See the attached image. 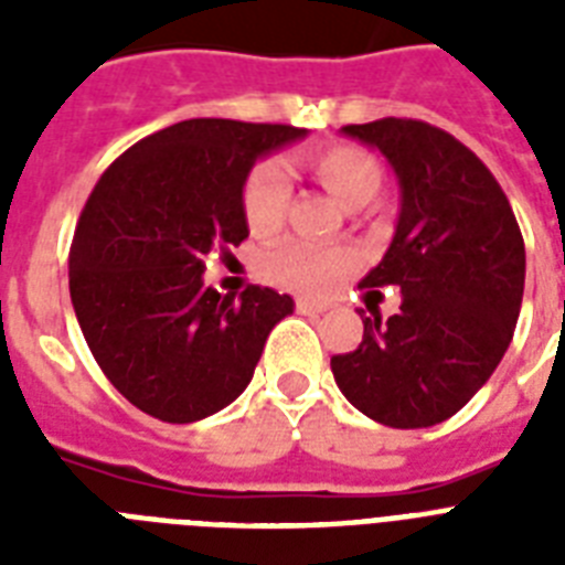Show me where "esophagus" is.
I'll return each mask as SVG.
<instances>
[{
	"label": "esophagus",
	"mask_w": 565,
	"mask_h": 565,
	"mask_svg": "<svg viewBox=\"0 0 565 565\" xmlns=\"http://www.w3.org/2000/svg\"><path fill=\"white\" fill-rule=\"evenodd\" d=\"M296 310H299V313H305V317H319V313H326V305H322V301L296 299Z\"/></svg>",
	"instance_id": "34e87169"
}]
</instances>
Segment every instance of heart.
<instances>
[{
	"label": "heart",
	"instance_id": "1",
	"mask_svg": "<svg viewBox=\"0 0 565 565\" xmlns=\"http://www.w3.org/2000/svg\"><path fill=\"white\" fill-rule=\"evenodd\" d=\"M305 163L317 175L319 184L349 211L366 207L384 181L381 163L358 146H322L317 152H310ZM287 202H290V181L281 167L275 163L255 167L243 188V216H246L248 231L257 237L275 234L281 228ZM352 269V252L337 246H310L299 239H287V243L266 248L260 257V275L266 281L281 290L301 292V296H322L337 281H343Z\"/></svg>",
	"mask_w": 565,
	"mask_h": 565
}]
</instances>
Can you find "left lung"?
I'll return each mask as SVG.
<instances>
[{"label": "left lung", "mask_w": 565, "mask_h": 565, "mask_svg": "<svg viewBox=\"0 0 565 565\" xmlns=\"http://www.w3.org/2000/svg\"><path fill=\"white\" fill-rule=\"evenodd\" d=\"M393 167L402 211L384 260L361 281L398 287L393 317H363L354 352L334 354L343 395L390 428L455 416L508 352L525 292V239L508 195L472 149L422 119L345 126Z\"/></svg>", "instance_id": "1"}]
</instances>
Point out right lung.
<instances>
[{"instance_id": "1", "label": "right lung", "mask_w": 565, "mask_h": 565, "mask_svg": "<svg viewBox=\"0 0 565 565\" xmlns=\"http://www.w3.org/2000/svg\"><path fill=\"white\" fill-rule=\"evenodd\" d=\"M305 128L184 119L135 143L87 195L73 248L70 299L108 381L172 425L228 407L248 386L269 331L292 299L269 287L222 296L204 255L248 237L243 188L257 158Z\"/></svg>"}]
</instances>
